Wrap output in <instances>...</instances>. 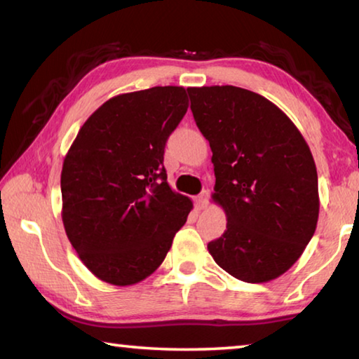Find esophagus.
Returning a JSON list of instances; mask_svg holds the SVG:
<instances>
[{
    "label": "esophagus",
    "instance_id": "1",
    "mask_svg": "<svg viewBox=\"0 0 359 359\" xmlns=\"http://www.w3.org/2000/svg\"><path fill=\"white\" fill-rule=\"evenodd\" d=\"M194 204H196V208L199 210H203L204 208H208V204H209V193L205 191V190L199 193L198 196L194 198Z\"/></svg>",
    "mask_w": 359,
    "mask_h": 359
}]
</instances>
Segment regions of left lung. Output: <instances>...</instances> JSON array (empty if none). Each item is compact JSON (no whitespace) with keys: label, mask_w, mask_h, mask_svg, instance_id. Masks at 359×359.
Returning <instances> with one entry per match:
<instances>
[{"label":"left lung","mask_w":359,"mask_h":359,"mask_svg":"<svg viewBox=\"0 0 359 359\" xmlns=\"http://www.w3.org/2000/svg\"><path fill=\"white\" fill-rule=\"evenodd\" d=\"M215 171L212 199L226 231L208 244L215 263L248 283L274 280L311 242L318 177L299 130L276 104L233 85L188 88Z\"/></svg>","instance_id":"obj_1"}]
</instances>
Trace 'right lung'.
<instances>
[{
	"mask_svg": "<svg viewBox=\"0 0 359 359\" xmlns=\"http://www.w3.org/2000/svg\"><path fill=\"white\" fill-rule=\"evenodd\" d=\"M187 109L184 87L114 96L90 115L65 156L66 236L101 280L126 287L149 277L193 209L171 190L163 165Z\"/></svg>",
	"mask_w": 359,
	"mask_h": 359,
	"instance_id": "add662e5",
	"label": "right lung"
}]
</instances>
